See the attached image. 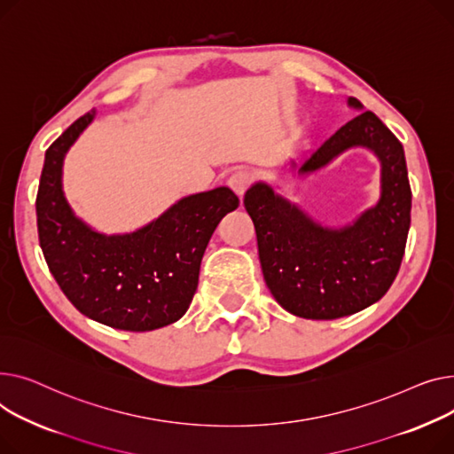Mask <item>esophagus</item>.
<instances>
[{"label":"esophagus","instance_id":"1","mask_svg":"<svg viewBox=\"0 0 454 454\" xmlns=\"http://www.w3.org/2000/svg\"><path fill=\"white\" fill-rule=\"evenodd\" d=\"M251 174L247 172V170H236L234 174H231V177H229V186H231V191L238 196V198H244V194H246V191L249 189V184H251Z\"/></svg>","mask_w":454,"mask_h":454}]
</instances>
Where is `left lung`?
Here are the masks:
<instances>
[{
  "instance_id": "1",
  "label": "left lung",
  "mask_w": 454,
  "mask_h": 454,
  "mask_svg": "<svg viewBox=\"0 0 454 454\" xmlns=\"http://www.w3.org/2000/svg\"><path fill=\"white\" fill-rule=\"evenodd\" d=\"M346 104L361 114L304 165L287 159L280 177L308 179L344 152L364 148L380 161L374 205L348 223L326 225L287 200L280 179L253 183L244 198L271 295L291 315L313 321H332L376 304L399 271L411 227L412 194L403 145L357 98L348 97Z\"/></svg>"
}]
</instances>
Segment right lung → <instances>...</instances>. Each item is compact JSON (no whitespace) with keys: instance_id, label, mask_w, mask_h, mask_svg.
<instances>
[{"instance_id":"obj_1","label":"right lung","mask_w":454,"mask_h":454,"mask_svg":"<svg viewBox=\"0 0 454 454\" xmlns=\"http://www.w3.org/2000/svg\"><path fill=\"white\" fill-rule=\"evenodd\" d=\"M74 121L45 152L36 196L40 247L69 302L91 321L152 332L186 313L212 232L239 200L229 186L184 196L146 225L119 234L93 229L64 192V159L95 121Z\"/></svg>"}]
</instances>
